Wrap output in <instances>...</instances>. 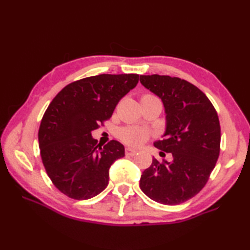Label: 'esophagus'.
<instances>
[{
    "mask_svg": "<svg viewBox=\"0 0 250 250\" xmlns=\"http://www.w3.org/2000/svg\"><path fill=\"white\" fill-rule=\"evenodd\" d=\"M137 153V150H135V149H132V148H130V147H128V148H125V155L126 156H135Z\"/></svg>",
    "mask_w": 250,
    "mask_h": 250,
    "instance_id": "34e87169",
    "label": "esophagus"
}]
</instances>
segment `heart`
Wrapping results in <instances>:
<instances>
[{"mask_svg":"<svg viewBox=\"0 0 250 250\" xmlns=\"http://www.w3.org/2000/svg\"><path fill=\"white\" fill-rule=\"evenodd\" d=\"M155 95L152 94H144L142 99L144 98H153ZM148 137H149V132L146 129L141 128V126L130 125L122 128L119 131V139L125 143V144L131 146H140L144 143Z\"/></svg>","mask_w":250,"mask_h":250,"instance_id":"b5f03b06","label":"heart"}]
</instances>
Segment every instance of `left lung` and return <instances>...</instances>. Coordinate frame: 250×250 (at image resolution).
<instances>
[{"label":"left lung","instance_id":"1","mask_svg":"<svg viewBox=\"0 0 250 250\" xmlns=\"http://www.w3.org/2000/svg\"><path fill=\"white\" fill-rule=\"evenodd\" d=\"M140 81L162 100L166 108L164 140L153 145L173 157L171 162L153 158L142 174L140 187L158 203H184L204 188L218 160V115L208 98L185 79L153 74L141 75Z\"/></svg>","mask_w":250,"mask_h":250}]
</instances>
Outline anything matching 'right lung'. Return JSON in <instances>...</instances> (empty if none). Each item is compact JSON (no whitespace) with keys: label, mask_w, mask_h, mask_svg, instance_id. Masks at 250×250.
Returning a JSON list of instances; mask_svg holds the SVG:
<instances>
[{"label":"right lung","mask_w":250,"mask_h":250,"mask_svg":"<svg viewBox=\"0 0 250 250\" xmlns=\"http://www.w3.org/2000/svg\"><path fill=\"white\" fill-rule=\"evenodd\" d=\"M137 74H101L68 83L42 118V161L55 187L74 200H88L107 187L109 167L125 157L110 141L102 147L91 131L108 120L119 101L139 83Z\"/></svg>","instance_id":"1"}]
</instances>
